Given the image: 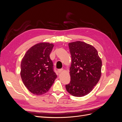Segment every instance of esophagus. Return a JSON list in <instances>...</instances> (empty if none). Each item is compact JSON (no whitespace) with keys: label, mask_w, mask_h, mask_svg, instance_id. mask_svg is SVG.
Wrapping results in <instances>:
<instances>
[{"label":"esophagus","mask_w":122,"mask_h":122,"mask_svg":"<svg viewBox=\"0 0 122 122\" xmlns=\"http://www.w3.org/2000/svg\"><path fill=\"white\" fill-rule=\"evenodd\" d=\"M63 71H64L63 69H59V70H58V72L59 73H61L62 72H63Z\"/></svg>","instance_id":"34e87169"}]
</instances>
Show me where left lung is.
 Here are the masks:
<instances>
[{
	"label": "left lung",
	"mask_w": 122,
	"mask_h": 122,
	"mask_svg": "<svg viewBox=\"0 0 122 122\" xmlns=\"http://www.w3.org/2000/svg\"><path fill=\"white\" fill-rule=\"evenodd\" d=\"M68 45L72 58L71 81L66 88L73 96L83 97L93 90L100 79L102 61L96 49L90 44L78 41Z\"/></svg>",
	"instance_id": "8db88e82"
}]
</instances>
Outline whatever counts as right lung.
Returning <instances> with one entry per match:
<instances>
[{
    "label": "right lung",
    "mask_w": 122,
    "mask_h": 122,
    "mask_svg": "<svg viewBox=\"0 0 122 122\" xmlns=\"http://www.w3.org/2000/svg\"><path fill=\"white\" fill-rule=\"evenodd\" d=\"M53 47V44L47 42L36 44L27 51L22 59L21 79L33 94L39 96L47 93L56 78L49 56Z\"/></svg>",
    "instance_id": "add662e5"
}]
</instances>
